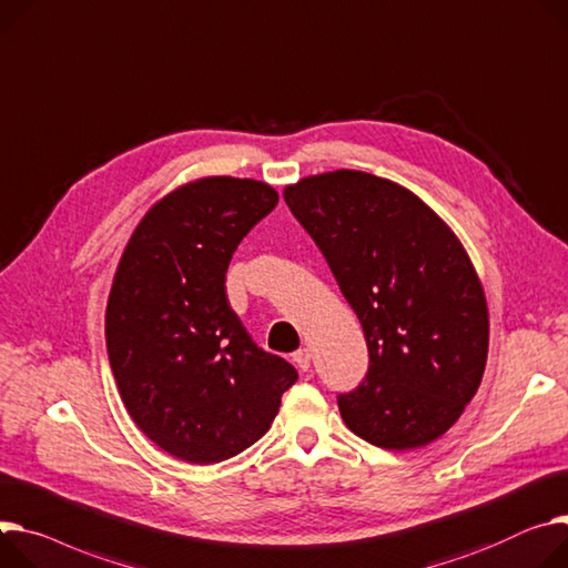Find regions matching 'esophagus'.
Wrapping results in <instances>:
<instances>
[{"instance_id":"obj_1","label":"esophagus","mask_w":568,"mask_h":568,"mask_svg":"<svg viewBox=\"0 0 568 568\" xmlns=\"http://www.w3.org/2000/svg\"><path fill=\"white\" fill-rule=\"evenodd\" d=\"M293 362H295V366L302 371V373H307L310 368H312V353L310 351H297V353H293Z\"/></svg>"}]
</instances>
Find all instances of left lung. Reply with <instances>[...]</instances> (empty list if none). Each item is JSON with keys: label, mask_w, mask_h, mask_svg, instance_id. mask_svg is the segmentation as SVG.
<instances>
[{"label": "left lung", "mask_w": 568, "mask_h": 568, "mask_svg": "<svg viewBox=\"0 0 568 568\" xmlns=\"http://www.w3.org/2000/svg\"><path fill=\"white\" fill-rule=\"evenodd\" d=\"M355 310L368 373L338 409L364 442L412 450L439 439L483 382L489 312L459 239L412 191L336 170L284 191Z\"/></svg>", "instance_id": "1"}]
</instances>
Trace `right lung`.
<instances>
[{"instance_id": "add662e5", "label": "right lung", "mask_w": 568, "mask_h": 568, "mask_svg": "<svg viewBox=\"0 0 568 568\" xmlns=\"http://www.w3.org/2000/svg\"><path fill=\"white\" fill-rule=\"evenodd\" d=\"M277 200L254 180L191 182L148 211L122 252L109 362L129 416L172 457L215 464L243 453L297 379L252 341L225 293L232 254Z\"/></svg>"}]
</instances>
